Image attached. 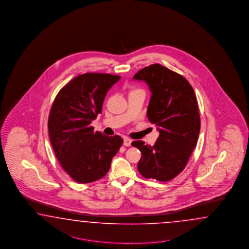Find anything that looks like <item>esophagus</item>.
<instances>
[{
	"label": "esophagus",
	"mask_w": 249,
	"mask_h": 249,
	"mask_svg": "<svg viewBox=\"0 0 249 249\" xmlns=\"http://www.w3.org/2000/svg\"><path fill=\"white\" fill-rule=\"evenodd\" d=\"M123 144H124V146H126V147H129V146L131 145V140L128 139V138H124Z\"/></svg>",
	"instance_id": "1"
}]
</instances>
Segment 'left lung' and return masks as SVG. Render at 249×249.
<instances>
[{"instance_id":"1","label":"left lung","mask_w":249,"mask_h":249,"mask_svg":"<svg viewBox=\"0 0 249 249\" xmlns=\"http://www.w3.org/2000/svg\"><path fill=\"white\" fill-rule=\"evenodd\" d=\"M133 80L148 85L147 116L160 132L153 146L131 143L142 152L138 171L148 179L170 181L185 168L197 143L201 123L196 93L182 75L160 64L140 70Z\"/></svg>"}]
</instances>
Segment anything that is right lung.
<instances>
[{"instance_id": "right-lung-1", "label": "right lung", "mask_w": 249, "mask_h": 249, "mask_svg": "<svg viewBox=\"0 0 249 249\" xmlns=\"http://www.w3.org/2000/svg\"><path fill=\"white\" fill-rule=\"evenodd\" d=\"M119 75L88 73L66 85L53 101L48 119V134L63 169L77 182L104 177L120 150L122 138L94 131L92 121L101 113L107 92Z\"/></svg>"}]
</instances>
